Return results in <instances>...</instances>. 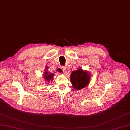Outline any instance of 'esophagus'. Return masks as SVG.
Here are the masks:
<instances>
[{"mask_svg":"<svg viewBox=\"0 0 130 130\" xmlns=\"http://www.w3.org/2000/svg\"><path fill=\"white\" fill-rule=\"evenodd\" d=\"M60 68L62 69V70L64 72H65V70H66V68H65V66H61V67H60Z\"/></svg>","mask_w":130,"mask_h":130,"instance_id":"34e87169","label":"esophagus"}]
</instances>
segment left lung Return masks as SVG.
<instances>
[{
	"instance_id": "1",
	"label": "left lung",
	"mask_w": 130,
	"mask_h": 130,
	"mask_svg": "<svg viewBox=\"0 0 130 130\" xmlns=\"http://www.w3.org/2000/svg\"><path fill=\"white\" fill-rule=\"evenodd\" d=\"M70 80L73 88L76 90H80L86 87L89 83V74L82 69H79L72 71Z\"/></svg>"
}]
</instances>
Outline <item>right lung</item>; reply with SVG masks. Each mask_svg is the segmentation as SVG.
Here are the masks:
<instances>
[{
	"label": "right lung",
	"instance_id": "right-lung-1",
	"mask_svg": "<svg viewBox=\"0 0 130 130\" xmlns=\"http://www.w3.org/2000/svg\"><path fill=\"white\" fill-rule=\"evenodd\" d=\"M53 74H50V72H44V78H45V79L47 81L49 82L50 80L53 79Z\"/></svg>",
	"mask_w": 130,
	"mask_h": 130
}]
</instances>
